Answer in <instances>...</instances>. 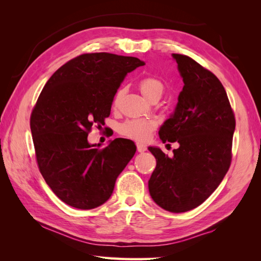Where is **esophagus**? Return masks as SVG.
Listing matches in <instances>:
<instances>
[{
  "instance_id": "esophagus-1",
  "label": "esophagus",
  "mask_w": 261,
  "mask_h": 261,
  "mask_svg": "<svg viewBox=\"0 0 261 261\" xmlns=\"http://www.w3.org/2000/svg\"><path fill=\"white\" fill-rule=\"evenodd\" d=\"M137 150H138V152H144L147 150V147L143 144H137Z\"/></svg>"
}]
</instances>
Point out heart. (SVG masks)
Masks as SVG:
<instances>
[{
	"label": "heart",
	"mask_w": 261,
	"mask_h": 261,
	"mask_svg": "<svg viewBox=\"0 0 261 261\" xmlns=\"http://www.w3.org/2000/svg\"><path fill=\"white\" fill-rule=\"evenodd\" d=\"M139 89L141 93L148 99L151 100L155 97L161 98L164 91V86L162 82L153 76H148L143 78L139 83ZM122 91L120 90L115 96L114 103H117ZM156 127V122L152 118H128L118 125L117 132L122 136L136 141H146L151 133Z\"/></svg>",
	"instance_id": "obj_1"
}]
</instances>
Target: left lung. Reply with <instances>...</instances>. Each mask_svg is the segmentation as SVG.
<instances>
[{"instance_id": "8db88e82", "label": "left lung", "mask_w": 261, "mask_h": 261, "mask_svg": "<svg viewBox=\"0 0 261 261\" xmlns=\"http://www.w3.org/2000/svg\"><path fill=\"white\" fill-rule=\"evenodd\" d=\"M184 87L175 111L160 127L162 143L177 141L169 158L149 147L156 167L148 181L156 204L170 212L198 207L216 191L232 161L235 116L215 74L183 54H172Z\"/></svg>"}]
</instances>
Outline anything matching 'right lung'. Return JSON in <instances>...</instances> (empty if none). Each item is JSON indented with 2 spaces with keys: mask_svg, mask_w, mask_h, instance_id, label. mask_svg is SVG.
<instances>
[{
  "mask_svg": "<svg viewBox=\"0 0 261 261\" xmlns=\"http://www.w3.org/2000/svg\"><path fill=\"white\" fill-rule=\"evenodd\" d=\"M143 65L133 57L86 53L65 63L44 85L30 116L36 159L46 184L68 206L89 210L105 203L135 154L128 139L100 148L87 137L110 115L125 76Z\"/></svg>",
  "mask_w": 261,
  "mask_h": 261,
  "instance_id": "obj_1",
  "label": "right lung"
}]
</instances>
